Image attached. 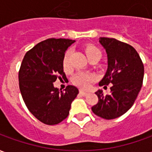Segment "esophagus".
<instances>
[{"label": "esophagus", "mask_w": 152, "mask_h": 152, "mask_svg": "<svg viewBox=\"0 0 152 152\" xmlns=\"http://www.w3.org/2000/svg\"><path fill=\"white\" fill-rule=\"evenodd\" d=\"M89 94L88 91H86V90H83V89H80V94L82 96H86Z\"/></svg>", "instance_id": "obj_1"}]
</instances>
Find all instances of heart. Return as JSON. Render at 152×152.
Listing matches in <instances>:
<instances>
[{"mask_svg":"<svg viewBox=\"0 0 152 152\" xmlns=\"http://www.w3.org/2000/svg\"><path fill=\"white\" fill-rule=\"evenodd\" d=\"M86 53L87 57L89 58H92L96 55L101 54L100 50L97 48V47L94 46V45H88L86 47ZM63 66L64 71H69L70 70V51L68 50L65 55L63 57ZM96 80V76L94 74H90V73L86 72H77L73 76L72 82L74 85H76L78 87L80 88H88L89 85L94 81Z\"/></svg>","mask_w":152,"mask_h":152,"instance_id":"b5f03b06","label":"heart"}]
</instances>
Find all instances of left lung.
<instances>
[{
  "label": "left lung",
  "mask_w": 152,
  "mask_h": 152,
  "mask_svg": "<svg viewBox=\"0 0 152 152\" xmlns=\"http://www.w3.org/2000/svg\"><path fill=\"white\" fill-rule=\"evenodd\" d=\"M99 42L107 54V70L99 82L104 86L112 84L111 93H95L99 102L93 106V112L99 117L112 120L121 116L134 105L142 86L144 66L134 47L114 38L101 37Z\"/></svg>",
  "instance_id": "1"
}]
</instances>
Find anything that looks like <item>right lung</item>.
<instances>
[{"label": "right lung", "mask_w": 152, "mask_h": 152, "mask_svg": "<svg viewBox=\"0 0 152 152\" xmlns=\"http://www.w3.org/2000/svg\"><path fill=\"white\" fill-rule=\"evenodd\" d=\"M70 39L43 40L25 54L18 72L19 89L29 112L44 124L53 125L69 114L71 104L79 93L73 86L64 91L53 87L57 78H66L63 60Z\"/></svg>", "instance_id": "add662e5"}]
</instances>
